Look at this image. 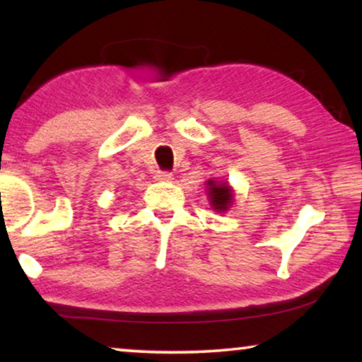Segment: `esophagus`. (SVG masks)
I'll list each match as a JSON object with an SVG mask.
<instances>
[{
  "instance_id": "1",
  "label": "esophagus",
  "mask_w": 362,
  "mask_h": 362,
  "mask_svg": "<svg viewBox=\"0 0 362 362\" xmlns=\"http://www.w3.org/2000/svg\"><path fill=\"white\" fill-rule=\"evenodd\" d=\"M155 179L159 182H170L173 180V174L168 173V170H158Z\"/></svg>"
}]
</instances>
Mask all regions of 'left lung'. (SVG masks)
<instances>
[{"instance_id": "8db88e82", "label": "left lung", "mask_w": 362, "mask_h": 362, "mask_svg": "<svg viewBox=\"0 0 362 362\" xmlns=\"http://www.w3.org/2000/svg\"><path fill=\"white\" fill-rule=\"evenodd\" d=\"M207 187H209V198L214 206V209L217 211H226L233 199V193L226 183H218L214 180H207Z\"/></svg>"}]
</instances>
